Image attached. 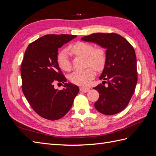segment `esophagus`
Instances as JSON below:
<instances>
[{
  "instance_id": "1",
  "label": "esophagus",
  "mask_w": 156,
  "mask_h": 156,
  "mask_svg": "<svg viewBox=\"0 0 156 156\" xmlns=\"http://www.w3.org/2000/svg\"><path fill=\"white\" fill-rule=\"evenodd\" d=\"M90 88L87 87H80V91L83 92H87L89 91Z\"/></svg>"
}]
</instances>
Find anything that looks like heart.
I'll use <instances>...</instances> for the list:
<instances>
[{
  "label": "heart",
  "mask_w": 156,
  "mask_h": 156,
  "mask_svg": "<svg viewBox=\"0 0 156 156\" xmlns=\"http://www.w3.org/2000/svg\"><path fill=\"white\" fill-rule=\"evenodd\" d=\"M69 49L74 55L85 57V64L88 67L84 70L75 71L71 74L70 81L77 85L86 86L95 77V70L100 72L104 68L107 61L106 51L101 47L94 48L92 44L84 41L76 42L70 47ZM56 61L62 70L69 72L72 69V64L67 50L63 49L59 52Z\"/></svg>",
  "instance_id": "b5f03b06"
}]
</instances>
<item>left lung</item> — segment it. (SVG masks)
Here are the masks:
<instances>
[{"mask_svg": "<svg viewBox=\"0 0 156 156\" xmlns=\"http://www.w3.org/2000/svg\"><path fill=\"white\" fill-rule=\"evenodd\" d=\"M81 39L107 49L106 64L100 77L104 81L94 88L100 94L94 106L102 114H117L128 105L137 83L133 47L124 37L114 32L94 33Z\"/></svg>", "mask_w": 156, "mask_h": 156, "instance_id": "1", "label": "left lung"}]
</instances>
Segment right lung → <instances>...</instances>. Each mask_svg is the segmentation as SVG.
<instances>
[{
  "label": "right lung",
  "instance_id": "add662e5",
  "mask_svg": "<svg viewBox=\"0 0 156 156\" xmlns=\"http://www.w3.org/2000/svg\"><path fill=\"white\" fill-rule=\"evenodd\" d=\"M69 34H47L30 43L21 66L22 90L37 115L49 120H58L70 110L79 88L66 79L56 61L58 48L75 38ZM65 83L60 91L55 83Z\"/></svg>",
  "mask_w": 156,
  "mask_h": 156
}]
</instances>
